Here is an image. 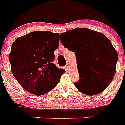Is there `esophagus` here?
Wrapping results in <instances>:
<instances>
[{
    "instance_id": "1",
    "label": "esophagus",
    "mask_w": 125,
    "mask_h": 125,
    "mask_svg": "<svg viewBox=\"0 0 125 125\" xmlns=\"http://www.w3.org/2000/svg\"><path fill=\"white\" fill-rule=\"evenodd\" d=\"M70 65H69V64H66V65H65V69H66V71H69V69H70Z\"/></svg>"
}]
</instances>
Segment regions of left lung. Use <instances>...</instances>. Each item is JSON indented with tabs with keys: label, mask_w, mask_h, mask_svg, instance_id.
Masks as SVG:
<instances>
[{
	"label": "left lung",
	"mask_w": 125,
	"mask_h": 125,
	"mask_svg": "<svg viewBox=\"0 0 125 125\" xmlns=\"http://www.w3.org/2000/svg\"><path fill=\"white\" fill-rule=\"evenodd\" d=\"M65 40L62 43L68 49V44L76 48L80 79L75 86L88 95L103 92L113 79L118 55L111 42L104 34L87 28H76L62 33ZM60 35V36H61ZM69 50V49H68Z\"/></svg>",
	"instance_id": "obj_1"
}]
</instances>
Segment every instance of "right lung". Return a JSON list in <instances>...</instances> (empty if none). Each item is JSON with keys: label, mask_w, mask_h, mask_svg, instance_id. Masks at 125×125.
Instances as JSON below:
<instances>
[{"label": "right lung", "mask_w": 125, "mask_h": 125, "mask_svg": "<svg viewBox=\"0 0 125 125\" xmlns=\"http://www.w3.org/2000/svg\"><path fill=\"white\" fill-rule=\"evenodd\" d=\"M59 33L34 31L19 37L11 46L9 60L14 76L25 90L42 95L54 88L65 72L53 63Z\"/></svg>", "instance_id": "right-lung-1"}]
</instances>
